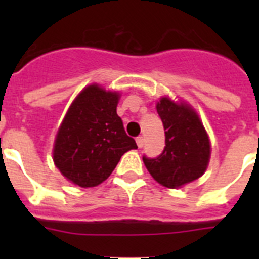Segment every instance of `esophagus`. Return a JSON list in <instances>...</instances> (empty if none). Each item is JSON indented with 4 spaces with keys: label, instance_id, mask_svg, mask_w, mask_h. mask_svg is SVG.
<instances>
[{
    "label": "esophagus",
    "instance_id": "esophagus-1",
    "mask_svg": "<svg viewBox=\"0 0 259 259\" xmlns=\"http://www.w3.org/2000/svg\"><path fill=\"white\" fill-rule=\"evenodd\" d=\"M136 144H137V146H139V148H143V146H144V137L143 136L136 137Z\"/></svg>",
    "mask_w": 259,
    "mask_h": 259
}]
</instances>
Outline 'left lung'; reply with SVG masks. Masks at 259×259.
I'll use <instances>...</instances> for the list:
<instances>
[{"label":"left lung","mask_w":259,"mask_h":259,"mask_svg":"<svg viewBox=\"0 0 259 259\" xmlns=\"http://www.w3.org/2000/svg\"><path fill=\"white\" fill-rule=\"evenodd\" d=\"M157 113L163 123L166 146L157 158H143L153 179L170 189L182 188L205 174L211 143L200 115L188 102L162 96Z\"/></svg>","instance_id":"8db88e82"}]
</instances>
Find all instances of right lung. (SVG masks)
<instances>
[{
  "label": "right lung",
  "instance_id": "obj_1",
  "mask_svg": "<svg viewBox=\"0 0 259 259\" xmlns=\"http://www.w3.org/2000/svg\"><path fill=\"white\" fill-rule=\"evenodd\" d=\"M120 96L93 83L71 102L54 139L53 162L72 184L81 188L101 184L124 153L137 149L116 114Z\"/></svg>",
  "mask_w": 259,
  "mask_h": 259
}]
</instances>
